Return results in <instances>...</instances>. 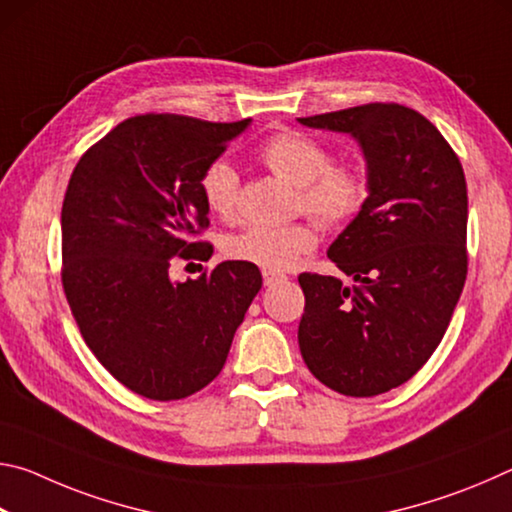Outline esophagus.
I'll use <instances>...</instances> for the list:
<instances>
[{"mask_svg":"<svg viewBox=\"0 0 512 512\" xmlns=\"http://www.w3.org/2000/svg\"><path fill=\"white\" fill-rule=\"evenodd\" d=\"M282 280H287V275L275 273V271H264V284H266V287H273V284L282 282Z\"/></svg>","mask_w":512,"mask_h":512,"instance_id":"esophagus-1","label":"esophagus"}]
</instances>
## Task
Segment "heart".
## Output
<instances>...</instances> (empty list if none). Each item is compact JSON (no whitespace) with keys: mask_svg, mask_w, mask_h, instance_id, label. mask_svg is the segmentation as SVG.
I'll return each mask as SVG.
<instances>
[{"mask_svg":"<svg viewBox=\"0 0 512 512\" xmlns=\"http://www.w3.org/2000/svg\"><path fill=\"white\" fill-rule=\"evenodd\" d=\"M259 158L277 178L300 189L302 207L320 223L348 221L361 210L368 196L366 176L345 164L334 167L329 151L309 135L277 133L262 146ZM201 192L210 212L228 219L237 205V169L228 160L207 164L201 176ZM316 244L314 225L305 221L287 225L253 223L225 241V255L280 273L296 266Z\"/></svg>","mask_w":512,"mask_h":512,"instance_id":"b5f03b06","label":"heart"}]
</instances>
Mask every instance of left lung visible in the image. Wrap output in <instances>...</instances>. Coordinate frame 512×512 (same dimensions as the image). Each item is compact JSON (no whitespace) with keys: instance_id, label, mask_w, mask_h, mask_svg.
Listing matches in <instances>:
<instances>
[{"instance_id":"obj_1","label":"left lung","mask_w":512,"mask_h":512,"mask_svg":"<svg viewBox=\"0 0 512 512\" xmlns=\"http://www.w3.org/2000/svg\"><path fill=\"white\" fill-rule=\"evenodd\" d=\"M350 135L366 160L368 196L327 248L350 277H298L302 359L327 388L372 397L402 386L443 341L461 298L467 189L452 146L420 112L368 103L302 117Z\"/></svg>"}]
</instances>
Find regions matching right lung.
I'll use <instances>...</instances> for the list:
<instances>
[{
    "label": "right lung",
    "instance_id": "right-lung-1",
    "mask_svg": "<svg viewBox=\"0 0 512 512\" xmlns=\"http://www.w3.org/2000/svg\"><path fill=\"white\" fill-rule=\"evenodd\" d=\"M253 119L210 124L178 115L121 121L76 164L63 230V287L88 348L149 400H183L228 359L262 289L253 264L228 259L196 280H171L173 257L210 259L201 176Z\"/></svg>",
    "mask_w": 512,
    "mask_h": 512
}]
</instances>
